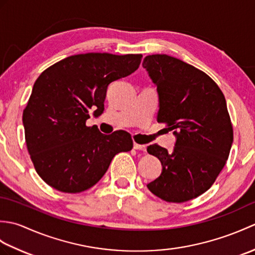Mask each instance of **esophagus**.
Here are the masks:
<instances>
[{"label":"esophagus","mask_w":255,"mask_h":255,"mask_svg":"<svg viewBox=\"0 0 255 255\" xmlns=\"http://www.w3.org/2000/svg\"><path fill=\"white\" fill-rule=\"evenodd\" d=\"M133 149H136V150H141V151H145V145H143V144H139V143H136V142H134V143H133Z\"/></svg>","instance_id":"obj_1"}]
</instances>
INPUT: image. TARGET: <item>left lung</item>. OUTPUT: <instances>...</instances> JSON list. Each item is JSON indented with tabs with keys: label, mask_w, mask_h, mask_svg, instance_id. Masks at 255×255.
<instances>
[{
	"label": "left lung",
	"mask_w": 255,
	"mask_h": 255,
	"mask_svg": "<svg viewBox=\"0 0 255 255\" xmlns=\"http://www.w3.org/2000/svg\"><path fill=\"white\" fill-rule=\"evenodd\" d=\"M142 67L158 91L156 121L176 137L173 151L147 148L162 164L147 187L165 202H187L210 188L228 160L234 130L226 99L213 79L180 59L151 55Z\"/></svg>",
	"instance_id": "1"
}]
</instances>
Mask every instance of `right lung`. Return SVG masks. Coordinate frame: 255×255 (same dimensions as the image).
<instances>
[{"label": "right lung", "instance_id": "add662e5", "mask_svg": "<svg viewBox=\"0 0 255 255\" xmlns=\"http://www.w3.org/2000/svg\"><path fill=\"white\" fill-rule=\"evenodd\" d=\"M142 55L90 52L70 56L42 72L23 113L36 172L63 193H81L105 174L114 156L132 149L130 134L102 133L85 122L104 111L107 86L136 71Z\"/></svg>", "mask_w": 255, "mask_h": 255}]
</instances>
